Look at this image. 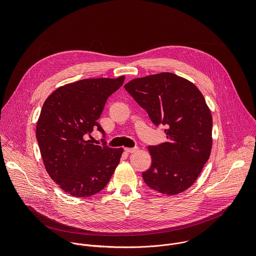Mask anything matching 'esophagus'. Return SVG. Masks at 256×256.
<instances>
[{"mask_svg": "<svg viewBox=\"0 0 256 256\" xmlns=\"http://www.w3.org/2000/svg\"><path fill=\"white\" fill-rule=\"evenodd\" d=\"M124 151L126 153H134L138 151V148H124Z\"/></svg>", "mask_w": 256, "mask_h": 256, "instance_id": "obj_1", "label": "esophagus"}]
</instances>
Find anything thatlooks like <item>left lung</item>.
<instances>
[{
	"label": "left lung",
	"mask_w": 256,
	"mask_h": 256,
	"mask_svg": "<svg viewBox=\"0 0 256 256\" xmlns=\"http://www.w3.org/2000/svg\"><path fill=\"white\" fill-rule=\"evenodd\" d=\"M126 90L155 126H166L167 140L148 148L151 167L142 172L152 190L174 196L190 188L210 158L212 118L202 92L172 72L136 78Z\"/></svg>",
	"instance_id": "obj_1"
}]
</instances>
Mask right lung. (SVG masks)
Returning <instances> with one entry per match:
<instances>
[{
  "label": "right lung",
  "mask_w": 256,
  "mask_h": 256,
  "mask_svg": "<svg viewBox=\"0 0 256 256\" xmlns=\"http://www.w3.org/2000/svg\"><path fill=\"white\" fill-rule=\"evenodd\" d=\"M124 76L116 79H84L54 91L44 101L36 124L40 154L50 178L75 198L102 190L120 163L122 148L92 144L87 136L97 122L107 98L118 90Z\"/></svg>",
  "instance_id": "right-lung-1"
}]
</instances>
